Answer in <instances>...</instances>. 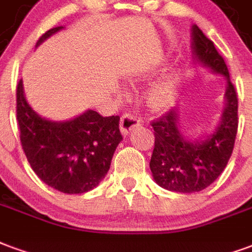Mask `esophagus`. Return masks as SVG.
Segmentation results:
<instances>
[{
  "mask_svg": "<svg viewBox=\"0 0 252 252\" xmlns=\"http://www.w3.org/2000/svg\"><path fill=\"white\" fill-rule=\"evenodd\" d=\"M141 125V121L137 119L135 115H131V114H125L124 117L121 118V131L124 135H127L133 128H135L137 126Z\"/></svg>",
  "mask_w": 252,
  "mask_h": 252,
  "instance_id": "1",
  "label": "esophagus"
}]
</instances>
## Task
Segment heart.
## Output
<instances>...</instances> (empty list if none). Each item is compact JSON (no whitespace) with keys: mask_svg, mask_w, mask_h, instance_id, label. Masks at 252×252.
Wrapping results in <instances>:
<instances>
[{"mask_svg":"<svg viewBox=\"0 0 252 252\" xmlns=\"http://www.w3.org/2000/svg\"><path fill=\"white\" fill-rule=\"evenodd\" d=\"M179 88V73L169 71L154 82L148 91L150 104L156 108H166L172 103Z\"/></svg>","mask_w":252,"mask_h":252,"instance_id":"heart-1","label":"heart"}]
</instances>
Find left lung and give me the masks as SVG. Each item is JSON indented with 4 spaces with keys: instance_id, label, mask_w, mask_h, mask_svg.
<instances>
[{
    "instance_id": "left-lung-1",
    "label": "left lung",
    "mask_w": 252,
    "mask_h": 252,
    "mask_svg": "<svg viewBox=\"0 0 252 252\" xmlns=\"http://www.w3.org/2000/svg\"><path fill=\"white\" fill-rule=\"evenodd\" d=\"M192 52L196 64L227 80L224 108L218 126L200 139H189L180 127L179 108L152 124L154 149L150 170L161 188L180 193L200 192L227 166L238 133V96L224 59L197 25H192Z\"/></svg>"
}]
</instances>
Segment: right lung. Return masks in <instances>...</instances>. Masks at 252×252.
I'll list each match as a JSON object with an SVG mask.
<instances>
[{
    "label": "right lung",
    "mask_w": 252,
    "mask_h": 252,
    "mask_svg": "<svg viewBox=\"0 0 252 252\" xmlns=\"http://www.w3.org/2000/svg\"><path fill=\"white\" fill-rule=\"evenodd\" d=\"M63 29H49L38 38L36 48ZM17 121L21 145L34 173L47 185L68 194L96 188L124 139L118 115L102 117L94 110L68 121L38 115L25 98L23 80L17 84Z\"/></svg>",
    "instance_id": "obj_1"
}]
</instances>
